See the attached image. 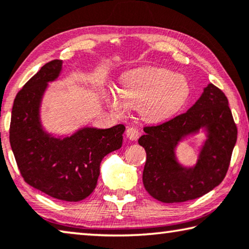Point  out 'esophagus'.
<instances>
[{
	"instance_id": "obj_1",
	"label": "esophagus",
	"mask_w": 249,
	"mask_h": 249,
	"mask_svg": "<svg viewBox=\"0 0 249 249\" xmlns=\"http://www.w3.org/2000/svg\"><path fill=\"white\" fill-rule=\"evenodd\" d=\"M126 136L128 140L136 141L140 137V131L136 127H128L126 129Z\"/></svg>"
}]
</instances>
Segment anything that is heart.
Returning <instances> with one entry per match:
<instances>
[{
	"instance_id": "b5f03b06",
	"label": "heart",
	"mask_w": 249,
	"mask_h": 249,
	"mask_svg": "<svg viewBox=\"0 0 249 249\" xmlns=\"http://www.w3.org/2000/svg\"><path fill=\"white\" fill-rule=\"evenodd\" d=\"M191 88L183 74L166 69L144 68L121 78L120 94L106 95L108 107L123 115L126 106L140 110L144 121L160 123L178 112L189 96Z\"/></svg>"
}]
</instances>
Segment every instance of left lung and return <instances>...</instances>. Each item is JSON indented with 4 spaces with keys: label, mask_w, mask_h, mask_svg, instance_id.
Returning a JSON list of instances; mask_svg holds the SVG:
<instances>
[{
    "label": "left lung",
    "mask_w": 249,
    "mask_h": 249,
    "mask_svg": "<svg viewBox=\"0 0 249 249\" xmlns=\"http://www.w3.org/2000/svg\"><path fill=\"white\" fill-rule=\"evenodd\" d=\"M207 134L196 164L181 165L176 147L188 136ZM139 144L146 151L143 184L149 195L163 203H183L207 194L222 183L237 127L225 94L210 83L186 113L157 126L144 127Z\"/></svg>",
    "instance_id": "1"
}]
</instances>
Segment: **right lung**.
I'll list each match as a JSON object with an SVG mask.
<instances>
[{"label":"right lung","instance_id":"obj_1","mask_svg":"<svg viewBox=\"0 0 249 249\" xmlns=\"http://www.w3.org/2000/svg\"><path fill=\"white\" fill-rule=\"evenodd\" d=\"M62 61L46 63L23 86L14 100L10 143L23 178L53 198L80 202L92 194L102 160L122 147L125 126L78 128L70 136L45 131L41 104L50 82L62 72Z\"/></svg>","mask_w":249,"mask_h":249}]
</instances>
